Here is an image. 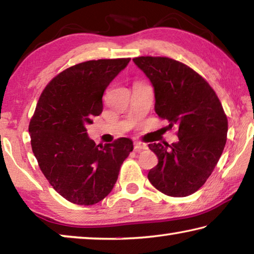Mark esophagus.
Returning a JSON list of instances; mask_svg holds the SVG:
<instances>
[{
	"label": "esophagus",
	"mask_w": 254,
	"mask_h": 254,
	"mask_svg": "<svg viewBox=\"0 0 254 254\" xmlns=\"http://www.w3.org/2000/svg\"><path fill=\"white\" fill-rule=\"evenodd\" d=\"M144 149H147V145L142 142H140V141H135L134 150H136V151H140V150H144Z\"/></svg>",
	"instance_id": "obj_1"
}]
</instances>
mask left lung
Here are the masks:
<instances>
[{
  "label": "left lung",
  "mask_w": 254,
  "mask_h": 254,
  "mask_svg": "<svg viewBox=\"0 0 254 254\" xmlns=\"http://www.w3.org/2000/svg\"><path fill=\"white\" fill-rule=\"evenodd\" d=\"M135 65L154 88V111L178 128L179 141L169 145L150 143L158 165L149 182L171 197L194 194L213 173L224 150L227 118L210 85L190 67L168 57H136Z\"/></svg>",
  "instance_id": "1"
}]
</instances>
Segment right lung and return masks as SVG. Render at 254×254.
I'll list each match as a JSON object with an SVG mask.
<instances>
[{
  "label": "right lung",
  "instance_id": "obj_1",
  "mask_svg": "<svg viewBox=\"0 0 254 254\" xmlns=\"http://www.w3.org/2000/svg\"><path fill=\"white\" fill-rule=\"evenodd\" d=\"M130 58L88 60L67 68L46 86L30 120L31 148L59 195L77 205L104 199L118 180L133 142L120 137L101 147L86 127L103 111V94Z\"/></svg>",
  "mask_w": 254,
  "mask_h": 254
}]
</instances>
